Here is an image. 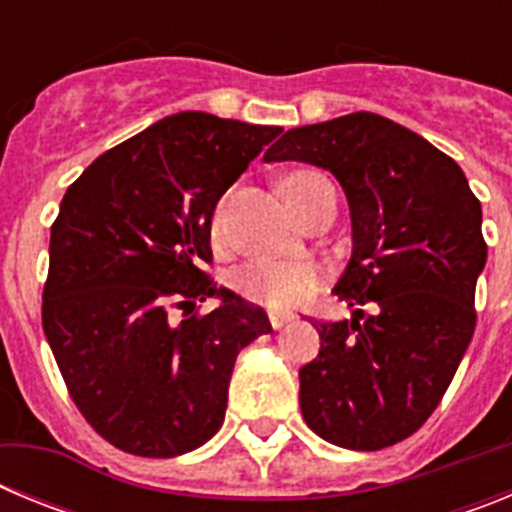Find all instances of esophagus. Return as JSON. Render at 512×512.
I'll use <instances>...</instances> for the list:
<instances>
[{
	"label": "esophagus",
	"instance_id": "esophagus-1",
	"mask_svg": "<svg viewBox=\"0 0 512 512\" xmlns=\"http://www.w3.org/2000/svg\"><path fill=\"white\" fill-rule=\"evenodd\" d=\"M289 320H292V315H289V312H269V323H271V328H274V330L284 328Z\"/></svg>",
	"mask_w": 512,
	"mask_h": 512
}]
</instances>
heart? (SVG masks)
Wrapping results in <instances>:
<instances>
[{
	"instance_id": "heart-1",
	"label": "heart",
	"mask_w": 512,
	"mask_h": 512,
	"mask_svg": "<svg viewBox=\"0 0 512 512\" xmlns=\"http://www.w3.org/2000/svg\"><path fill=\"white\" fill-rule=\"evenodd\" d=\"M318 182H325V179L310 171L289 176L284 184L287 200H297L302 192ZM233 284L238 295L246 300L274 307V310H289L310 300L312 292L318 289V274L310 264H300V261H253L235 274Z\"/></svg>"
}]
</instances>
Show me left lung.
<instances>
[{
  "instance_id": "1",
  "label": "left lung",
  "mask_w": 512,
  "mask_h": 512,
  "mask_svg": "<svg viewBox=\"0 0 512 512\" xmlns=\"http://www.w3.org/2000/svg\"><path fill=\"white\" fill-rule=\"evenodd\" d=\"M264 161L336 176L351 212V259L333 292L351 323H315L300 369L302 418L325 441L379 451L413 436L449 390L474 333L487 264L482 205L454 158L374 112L292 128Z\"/></svg>"
}]
</instances>
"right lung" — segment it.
Segmentation results:
<instances>
[{
  "instance_id": "1",
  "label": "right lung",
  "mask_w": 512,
  "mask_h": 512,
  "mask_svg": "<svg viewBox=\"0 0 512 512\" xmlns=\"http://www.w3.org/2000/svg\"><path fill=\"white\" fill-rule=\"evenodd\" d=\"M279 125L187 110L115 146L66 189L51 228L43 330L76 408L135 456L200 449L225 420L241 348L271 333L261 307L212 284L217 200ZM217 299L205 319L174 324Z\"/></svg>"
}]
</instances>
